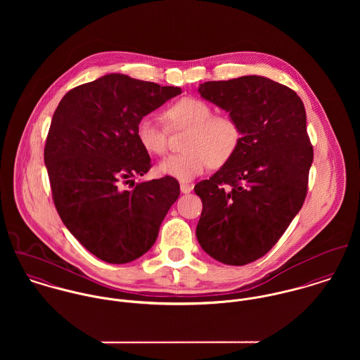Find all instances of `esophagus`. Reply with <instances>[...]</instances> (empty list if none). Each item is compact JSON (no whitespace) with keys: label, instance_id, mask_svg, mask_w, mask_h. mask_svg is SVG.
<instances>
[{"label":"esophagus","instance_id":"34e87169","mask_svg":"<svg viewBox=\"0 0 360 360\" xmlns=\"http://www.w3.org/2000/svg\"><path fill=\"white\" fill-rule=\"evenodd\" d=\"M180 190H181L183 194H188V193H191L193 186L188 184V183H180Z\"/></svg>","mask_w":360,"mask_h":360}]
</instances>
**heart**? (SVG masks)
Wrapping results in <instances>:
<instances>
[{
    "mask_svg": "<svg viewBox=\"0 0 360 360\" xmlns=\"http://www.w3.org/2000/svg\"><path fill=\"white\" fill-rule=\"evenodd\" d=\"M170 130H188L183 148L186 153L172 155L158 166L159 172L180 181H190L212 165L220 167L236 154L241 131L236 119L227 113H212V106L195 97H184L165 110ZM167 129L151 115L141 117L136 136L150 154L167 153Z\"/></svg>",
    "mask_w": 360,
    "mask_h": 360,
    "instance_id": "heart-1",
    "label": "heart"
}]
</instances>
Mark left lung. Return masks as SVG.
Instances as JSON below:
<instances>
[{
	"instance_id": "1",
	"label": "left lung",
	"mask_w": 360,
	"mask_h": 360,
	"mask_svg": "<svg viewBox=\"0 0 360 360\" xmlns=\"http://www.w3.org/2000/svg\"><path fill=\"white\" fill-rule=\"evenodd\" d=\"M201 97L236 119L233 158L194 190L202 201L197 238L209 257L243 266L266 255L301 210L313 147L302 100L263 76L206 82Z\"/></svg>"
}]
</instances>
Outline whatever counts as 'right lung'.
<instances>
[{
    "label": "right lung",
    "instance_id": "obj_1",
    "mask_svg": "<svg viewBox=\"0 0 360 360\" xmlns=\"http://www.w3.org/2000/svg\"><path fill=\"white\" fill-rule=\"evenodd\" d=\"M180 93L110 73L68 91L53 112L44 148L53 204L75 238L103 262L143 257L180 195L172 176L133 181L153 166L136 136L139 120ZM124 182L134 188L124 191Z\"/></svg>",
    "mask_w": 360,
    "mask_h": 360
}]
</instances>
